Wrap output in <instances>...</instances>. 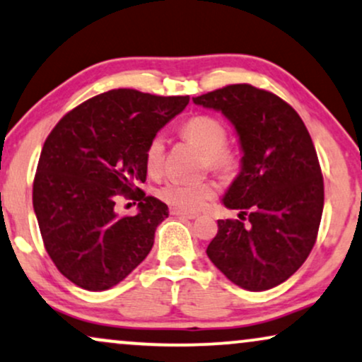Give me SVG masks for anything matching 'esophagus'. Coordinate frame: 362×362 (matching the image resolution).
Returning <instances> with one entry per match:
<instances>
[{
	"instance_id": "esophagus-1",
	"label": "esophagus",
	"mask_w": 362,
	"mask_h": 362,
	"mask_svg": "<svg viewBox=\"0 0 362 362\" xmlns=\"http://www.w3.org/2000/svg\"><path fill=\"white\" fill-rule=\"evenodd\" d=\"M171 215L173 216H180V218H186V220H194V218H198V213L181 211V209H176V208H171Z\"/></svg>"
}]
</instances>
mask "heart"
<instances>
[{
    "label": "heart",
    "instance_id": "1",
    "mask_svg": "<svg viewBox=\"0 0 362 362\" xmlns=\"http://www.w3.org/2000/svg\"><path fill=\"white\" fill-rule=\"evenodd\" d=\"M181 134L206 154V164L211 171L228 176L238 166V156L226 146L228 129L218 117L208 114L193 115L181 126ZM166 153V137L158 132L151 137L146 147V168L151 174H158L163 168ZM218 193V186L213 181L186 182L171 180L158 189V196L164 203L181 211H198L206 206L209 199Z\"/></svg>",
    "mask_w": 362,
    "mask_h": 362
}]
</instances>
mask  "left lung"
Segmentation results:
<instances>
[{
    "instance_id": "8db88e82",
    "label": "left lung",
    "mask_w": 362,
    "mask_h": 362,
    "mask_svg": "<svg viewBox=\"0 0 362 362\" xmlns=\"http://www.w3.org/2000/svg\"><path fill=\"white\" fill-rule=\"evenodd\" d=\"M193 102L220 110L243 151L242 171L223 198L226 208L240 209V220H218L209 260L238 287H276L307 260L322 218L324 180L310 134L287 102L250 83Z\"/></svg>"
}]
</instances>
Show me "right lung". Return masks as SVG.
Listing matches in <instances>:
<instances>
[{"label": "right lung", "instance_id": "obj_1", "mask_svg": "<svg viewBox=\"0 0 362 362\" xmlns=\"http://www.w3.org/2000/svg\"><path fill=\"white\" fill-rule=\"evenodd\" d=\"M188 102V95L115 88L82 102L48 134L33 181V209L45 250L70 282L107 290L151 252L169 211L137 188L146 181V147ZM120 197L140 202L136 217L115 213Z\"/></svg>", "mask_w": 362, "mask_h": 362}]
</instances>
